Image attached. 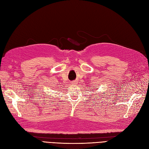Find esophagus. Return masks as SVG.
<instances>
[{
    "label": "esophagus",
    "instance_id": "obj_1",
    "mask_svg": "<svg viewBox=\"0 0 149 149\" xmlns=\"http://www.w3.org/2000/svg\"><path fill=\"white\" fill-rule=\"evenodd\" d=\"M73 83V84H76V81H74L73 83Z\"/></svg>",
    "mask_w": 149,
    "mask_h": 149
}]
</instances>
